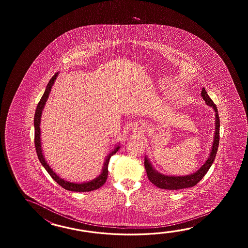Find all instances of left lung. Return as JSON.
I'll return each mask as SVG.
<instances>
[{
    "mask_svg": "<svg viewBox=\"0 0 248 248\" xmlns=\"http://www.w3.org/2000/svg\"><path fill=\"white\" fill-rule=\"evenodd\" d=\"M201 97L205 100L206 105L210 106L216 112V131L214 136V142L211 148V153H209V157L207 158L206 162L201 167V169L197 170L193 174H187V175H182V176H175V175H167V174H161L154 169L150 159L145 156L144 158V168L147 173V176L149 180L153 183V185H156L160 189L164 190H181L185 188H190L193 187L201 181L205 174L207 173L208 169H210L212 164L216 158V153L218 150L219 145V134H220V119L217 111V107L214 104V102L211 100L209 95H207L205 88L202 89L201 91Z\"/></svg>",
    "mask_w": 248,
    "mask_h": 248,
    "instance_id": "left-lung-1",
    "label": "left lung"
}]
</instances>
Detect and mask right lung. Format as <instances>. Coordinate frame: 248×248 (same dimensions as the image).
<instances>
[{
	"label": "right lung",
	"mask_w": 248,
	"mask_h": 248,
	"mask_svg": "<svg viewBox=\"0 0 248 248\" xmlns=\"http://www.w3.org/2000/svg\"><path fill=\"white\" fill-rule=\"evenodd\" d=\"M58 74L59 73H56V74H54V76L50 79L49 82L47 83L45 92H44V94L42 95L41 100H40L39 104H38L37 108H36V111H35V114H34V121H33V124H34V144H35V148H36L38 158H39V160L42 163V166L44 167V169L47 170V172L49 174V175L58 183V185L62 186L63 189L71 190V191H79V192L97 190V189L100 188L101 186L105 185V183L106 182L107 176H108V163H109V160H110V158H111V156L120 150V148H121L120 143H118L116 147L114 148L111 153L106 156V160H105V163H104V166H103V169H102L100 174L97 177H95V179L91 180V181H89V182L81 183V184L72 183V182L65 181V180L62 179L61 177H59V175L56 174L53 171V169L48 166L46 159L44 158L43 153H42L41 126H41L42 111L44 109V106L46 105V102H47L49 93L51 91L53 84H54L56 79L58 78Z\"/></svg>",
	"instance_id": "right-lung-1"
}]
</instances>
